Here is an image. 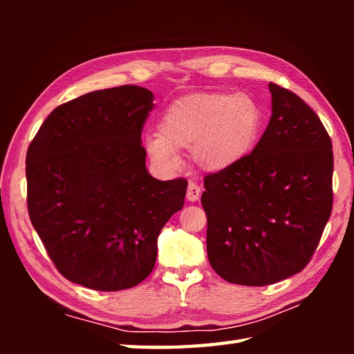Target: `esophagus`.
<instances>
[{
	"mask_svg": "<svg viewBox=\"0 0 354 354\" xmlns=\"http://www.w3.org/2000/svg\"><path fill=\"white\" fill-rule=\"evenodd\" d=\"M201 193H202L201 187H199L198 184L190 183L189 187H187V201L196 202V201L201 198Z\"/></svg>",
	"mask_w": 354,
	"mask_h": 354,
	"instance_id": "1",
	"label": "esophagus"
}]
</instances>
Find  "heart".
<instances>
[{"mask_svg":"<svg viewBox=\"0 0 354 354\" xmlns=\"http://www.w3.org/2000/svg\"><path fill=\"white\" fill-rule=\"evenodd\" d=\"M261 122L259 103L248 94H190L162 112L160 135L147 137L146 149L162 165L176 162V150H193V160L201 169L223 171L251 153Z\"/></svg>","mask_w":354,"mask_h":354,"instance_id":"b5f03b06","label":"heart"}]
</instances>
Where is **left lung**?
Wrapping results in <instances>:
<instances>
[{"label":"left lung","instance_id":"8db88e82","mask_svg":"<svg viewBox=\"0 0 354 354\" xmlns=\"http://www.w3.org/2000/svg\"><path fill=\"white\" fill-rule=\"evenodd\" d=\"M272 115L257 146L204 179L209 265L223 280L266 286L295 275L333 207L332 140L303 99L270 82Z\"/></svg>","mask_w":354,"mask_h":354}]
</instances>
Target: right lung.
I'll use <instances>...</instances> for the list:
<instances>
[{
    "label": "right lung",
    "mask_w": 354,
    "mask_h": 354,
    "mask_svg": "<svg viewBox=\"0 0 354 354\" xmlns=\"http://www.w3.org/2000/svg\"><path fill=\"white\" fill-rule=\"evenodd\" d=\"M153 94L123 85L57 106L26 156L27 208L50 259L88 289H129L152 272L156 240L184 207V178L146 169L141 132Z\"/></svg>",
    "instance_id": "right-lung-1"
}]
</instances>
